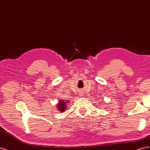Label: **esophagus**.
<instances>
[{
    "label": "esophagus",
    "instance_id": "34e87169",
    "mask_svg": "<svg viewBox=\"0 0 150 150\" xmlns=\"http://www.w3.org/2000/svg\"><path fill=\"white\" fill-rule=\"evenodd\" d=\"M81 96H82V95H81Z\"/></svg>",
    "mask_w": 150,
    "mask_h": 150
}]
</instances>
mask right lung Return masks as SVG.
I'll return each mask as SVG.
<instances>
[{
    "label": "right lung",
    "mask_w": 150,
    "mask_h": 150,
    "mask_svg": "<svg viewBox=\"0 0 150 150\" xmlns=\"http://www.w3.org/2000/svg\"><path fill=\"white\" fill-rule=\"evenodd\" d=\"M69 101V100H66V99H59L56 106L57 110L59 111H61V112H63L64 111H66L67 104V103H68Z\"/></svg>",
    "instance_id": "right-lung-1"
}]
</instances>
